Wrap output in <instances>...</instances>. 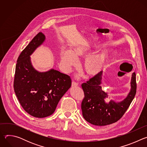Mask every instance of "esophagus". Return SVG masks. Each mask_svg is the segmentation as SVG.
I'll use <instances>...</instances> for the list:
<instances>
[{
	"label": "esophagus",
	"mask_w": 147,
	"mask_h": 147,
	"mask_svg": "<svg viewBox=\"0 0 147 147\" xmlns=\"http://www.w3.org/2000/svg\"><path fill=\"white\" fill-rule=\"evenodd\" d=\"M71 86H72V87H76V86H78V83L76 82L75 81H72Z\"/></svg>",
	"instance_id": "1"
}]
</instances>
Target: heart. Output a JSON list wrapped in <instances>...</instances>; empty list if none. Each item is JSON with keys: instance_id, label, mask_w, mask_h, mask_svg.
I'll return each mask as SVG.
<instances>
[{"instance_id": "b5f03b06", "label": "heart", "mask_w": 147, "mask_h": 147, "mask_svg": "<svg viewBox=\"0 0 147 147\" xmlns=\"http://www.w3.org/2000/svg\"><path fill=\"white\" fill-rule=\"evenodd\" d=\"M90 49L80 47H75L73 52L65 50L60 54L61 63L63 69L68 72L78 63V57H85L90 55ZM109 57V51H102L96 54L88 56L84 61L83 69L89 76H95L100 73L105 66Z\"/></svg>"}]
</instances>
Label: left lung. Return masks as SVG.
I'll list each match as a JSON object with an SVG mask.
<instances>
[{"instance_id":"8db88e82","label":"left lung","mask_w":147,"mask_h":147,"mask_svg":"<svg viewBox=\"0 0 147 147\" xmlns=\"http://www.w3.org/2000/svg\"><path fill=\"white\" fill-rule=\"evenodd\" d=\"M102 76L101 71L81 85L84 93L81 103L83 117L91 124L100 126L115 123L123 116L133 100L137 89L134 72L132 74L131 89L127 97L121 102L111 100L107 103L105 99L108 98V94L102 91L101 87Z\"/></svg>"}]
</instances>
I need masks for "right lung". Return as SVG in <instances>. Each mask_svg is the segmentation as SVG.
Segmentation results:
<instances>
[{
  "label": "right lung",
  "instance_id": "1",
  "mask_svg": "<svg viewBox=\"0 0 147 147\" xmlns=\"http://www.w3.org/2000/svg\"><path fill=\"white\" fill-rule=\"evenodd\" d=\"M45 39V35L39 32L20 53L17 60L13 85L23 108L38 118L53 114L60 99L71 86V80L67 74L54 69L39 72L33 67L30 55Z\"/></svg>",
  "mask_w": 147,
  "mask_h": 147
}]
</instances>
